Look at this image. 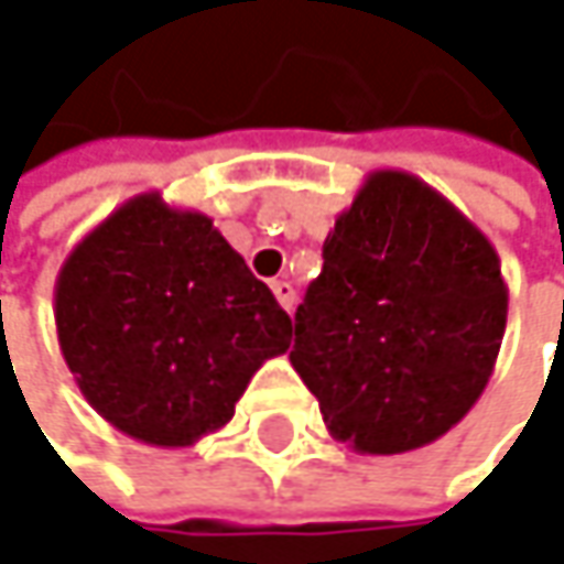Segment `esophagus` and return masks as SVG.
<instances>
[{
	"mask_svg": "<svg viewBox=\"0 0 564 564\" xmlns=\"http://www.w3.org/2000/svg\"><path fill=\"white\" fill-rule=\"evenodd\" d=\"M271 290H274V296H278V303H281L283 310L290 313V310H293V303H296V290H293V283L274 281V283H271Z\"/></svg>",
	"mask_w": 564,
	"mask_h": 564,
	"instance_id": "1",
	"label": "esophagus"
}]
</instances>
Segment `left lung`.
<instances>
[{"instance_id": "1", "label": "left lung", "mask_w": 564, "mask_h": 564, "mask_svg": "<svg viewBox=\"0 0 564 564\" xmlns=\"http://www.w3.org/2000/svg\"><path fill=\"white\" fill-rule=\"evenodd\" d=\"M507 306L490 238L417 175L376 170L323 245L290 362L336 441L417 451L484 394Z\"/></svg>"}]
</instances>
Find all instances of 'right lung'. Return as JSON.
<instances>
[{
	"label": "right lung",
	"mask_w": 564,
	"mask_h": 564,
	"mask_svg": "<svg viewBox=\"0 0 564 564\" xmlns=\"http://www.w3.org/2000/svg\"><path fill=\"white\" fill-rule=\"evenodd\" d=\"M61 356L90 408L133 441L192 447L235 414L293 323L208 215L143 192L64 258Z\"/></svg>",
	"instance_id": "1"
}]
</instances>
